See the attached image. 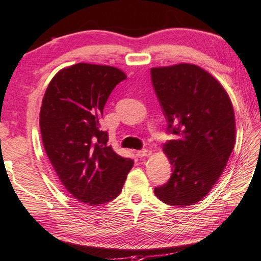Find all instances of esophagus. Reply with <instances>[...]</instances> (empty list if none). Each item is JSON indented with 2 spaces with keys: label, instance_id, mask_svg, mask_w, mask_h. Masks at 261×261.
I'll use <instances>...</instances> for the list:
<instances>
[{
  "label": "esophagus",
  "instance_id": "34e87169",
  "mask_svg": "<svg viewBox=\"0 0 261 261\" xmlns=\"http://www.w3.org/2000/svg\"><path fill=\"white\" fill-rule=\"evenodd\" d=\"M136 155L139 157H147V156H150L151 155V150H149V149H142V150H139L136 152Z\"/></svg>",
  "mask_w": 261,
  "mask_h": 261
}]
</instances>
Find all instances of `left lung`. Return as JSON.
I'll list each match as a JSON object with an SVG mask.
<instances>
[{
	"label": "left lung",
	"mask_w": 261,
	"mask_h": 261,
	"mask_svg": "<svg viewBox=\"0 0 261 261\" xmlns=\"http://www.w3.org/2000/svg\"><path fill=\"white\" fill-rule=\"evenodd\" d=\"M150 72L168 132L176 135L163 148L172 174L153 192L170 206H191L209 193L231 155L232 102L219 81L196 65L155 67Z\"/></svg>",
	"instance_id": "obj_1"
}]
</instances>
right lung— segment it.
Returning <instances> with one entry per match:
<instances>
[{
	"mask_svg": "<svg viewBox=\"0 0 261 261\" xmlns=\"http://www.w3.org/2000/svg\"><path fill=\"white\" fill-rule=\"evenodd\" d=\"M126 77L112 66L76 63L55 74L42 98L45 151L65 189L88 206L117 198L133 168L134 162L119 156L100 129L110 93Z\"/></svg>",
	"mask_w": 261,
	"mask_h": 261,
	"instance_id": "add662e5",
	"label": "right lung"
}]
</instances>
